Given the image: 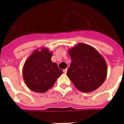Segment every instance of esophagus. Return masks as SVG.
<instances>
[{
    "label": "esophagus",
    "mask_w": 124,
    "mask_h": 124,
    "mask_svg": "<svg viewBox=\"0 0 124 124\" xmlns=\"http://www.w3.org/2000/svg\"><path fill=\"white\" fill-rule=\"evenodd\" d=\"M67 71H68V69H67V68H66V69H64V70H63V71H64V73L65 74H66V73H67Z\"/></svg>",
    "instance_id": "34e87169"
}]
</instances>
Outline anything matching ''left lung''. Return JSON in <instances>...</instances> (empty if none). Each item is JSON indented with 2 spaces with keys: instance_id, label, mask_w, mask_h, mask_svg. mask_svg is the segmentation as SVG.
<instances>
[{
  "instance_id": "left-lung-1",
  "label": "left lung",
  "mask_w": 124,
  "mask_h": 124,
  "mask_svg": "<svg viewBox=\"0 0 124 124\" xmlns=\"http://www.w3.org/2000/svg\"><path fill=\"white\" fill-rule=\"evenodd\" d=\"M71 63L67 76L76 88L83 93L92 92L104 82L108 67L104 58L93 47L79 43L68 50Z\"/></svg>"
}]
</instances>
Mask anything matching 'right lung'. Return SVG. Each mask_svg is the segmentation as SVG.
I'll list each match as a JSON object with an SVG mask.
<instances>
[{"mask_svg": "<svg viewBox=\"0 0 124 124\" xmlns=\"http://www.w3.org/2000/svg\"><path fill=\"white\" fill-rule=\"evenodd\" d=\"M53 52L40 47L32 53L22 68V76L28 88L37 93L46 92L53 86L63 71L51 60Z\"/></svg>", "mask_w": 124, "mask_h": 124, "instance_id": "right-lung-1", "label": "right lung"}]
</instances>
